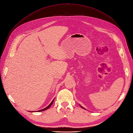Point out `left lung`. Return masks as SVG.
I'll list each match as a JSON object with an SVG mask.
<instances>
[{
  "mask_svg": "<svg viewBox=\"0 0 133 133\" xmlns=\"http://www.w3.org/2000/svg\"><path fill=\"white\" fill-rule=\"evenodd\" d=\"M80 107H82V108H83V109H84V108H83V107H82V106H81V105H80Z\"/></svg>",
  "mask_w": 133,
  "mask_h": 133,
  "instance_id": "left-lung-1",
  "label": "left lung"
}]
</instances>
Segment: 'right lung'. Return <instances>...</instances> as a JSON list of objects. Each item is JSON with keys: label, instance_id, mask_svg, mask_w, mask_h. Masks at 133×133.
<instances>
[{"label": "right lung", "instance_id": "add662e5", "mask_svg": "<svg viewBox=\"0 0 133 133\" xmlns=\"http://www.w3.org/2000/svg\"><path fill=\"white\" fill-rule=\"evenodd\" d=\"M54 99L53 100V101H52L51 102V103L49 104V105H48L47 107H46L45 108H44V109H42V110H38V111H37V112L38 111V112H39V111H44V110H46V109H48V108H49L50 107V106L52 105V104H53V102H54ZM31 112H34V111H31Z\"/></svg>", "mask_w": 133, "mask_h": 133}]
</instances>
